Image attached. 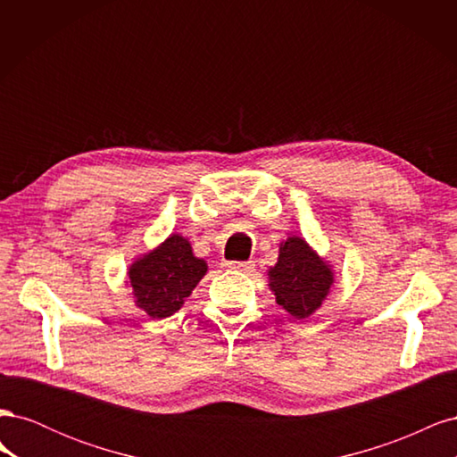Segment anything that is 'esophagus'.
<instances>
[{"label": "esophagus", "instance_id": "1", "mask_svg": "<svg viewBox=\"0 0 457 457\" xmlns=\"http://www.w3.org/2000/svg\"><path fill=\"white\" fill-rule=\"evenodd\" d=\"M228 270H238V272H252L255 269L253 261H228L225 262Z\"/></svg>", "mask_w": 457, "mask_h": 457}]
</instances>
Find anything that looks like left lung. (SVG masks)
Listing matches in <instances>:
<instances>
[{
	"label": "left lung",
	"instance_id": "obj_1",
	"mask_svg": "<svg viewBox=\"0 0 457 457\" xmlns=\"http://www.w3.org/2000/svg\"><path fill=\"white\" fill-rule=\"evenodd\" d=\"M267 274L276 303L297 320H305L320 309L336 286L334 265L297 234L280 242L278 261Z\"/></svg>",
	"mask_w": 457,
	"mask_h": 457
}]
</instances>
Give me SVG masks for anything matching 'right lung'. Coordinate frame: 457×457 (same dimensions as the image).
<instances>
[{"mask_svg":"<svg viewBox=\"0 0 457 457\" xmlns=\"http://www.w3.org/2000/svg\"><path fill=\"white\" fill-rule=\"evenodd\" d=\"M205 272V259L195 255L188 238L173 232L131 261L126 286L131 287L137 307L150 318H165L185 305Z\"/></svg>","mask_w":457,"mask_h":457,"instance_id":"1","label":"right lung"}]
</instances>
